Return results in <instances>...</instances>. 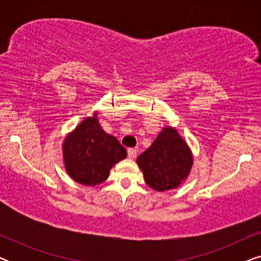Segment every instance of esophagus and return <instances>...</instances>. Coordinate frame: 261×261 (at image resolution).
I'll use <instances>...</instances> for the list:
<instances>
[{
  "label": "esophagus",
  "instance_id": "34e87169",
  "mask_svg": "<svg viewBox=\"0 0 261 261\" xmlns=\"http://www.w3.org/2000/svg\"><path fill=\"white\" fill-rule=\"evenodd\" d=\"M137 154H138L137 148H129V149H128V156H129L130 159H134L135 156H137Z\"/></svg>",
  "mask_w": 261,
  "mask_h": 261
}]
</instances>
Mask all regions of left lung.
Returning <instances> with one entry per match:
<instances>
[{
	"mask_svg": "<svg viewBox=\"0 0 261 261\" xmlns=\"http://www.w3.org/2000/svg\"><path fill=\"white\" fill-rule=\"evenodd\" d=\"M137 163L146 184L153 190L164 192L177 189L188 179L194 156L176 128L166 126L153 144L138 156Z\"/></svg>",
	"mask_w": 261,
	"mask_h": 261,
	"instance_id": "obj_1",
	"label": "left lung"
}]
</instances>
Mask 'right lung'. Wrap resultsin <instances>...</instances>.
Returning a JSON list of instances; mask_svg holds the SVG:
<instances>
[{
	"label": "right lung",
	"mask_w": 261,
	"mask_h": 261,
	"mask_svg": "<svg viewBox=\"0 0 261 261\" xmlns=\"http://www.w3.org/2000/svg\"><path fill=\"white\" fill-rule=\"evenodd\" d=\"M63 162L69 176L85 187H95L109 177L127 151L113 135L102 129L97 112L84 119L63 141Z\"/></svg>",
	"instance_id": "add662e5"
}]
</instances>
